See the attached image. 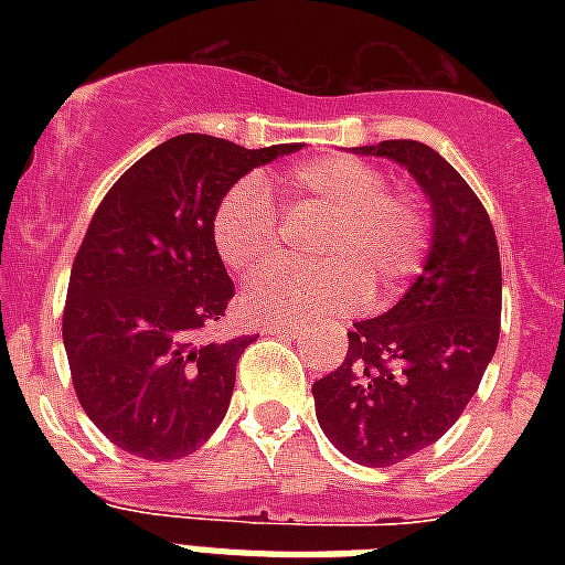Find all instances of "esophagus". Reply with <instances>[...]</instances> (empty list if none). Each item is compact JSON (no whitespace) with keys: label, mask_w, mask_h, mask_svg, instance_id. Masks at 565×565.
<instances>
[{"label":"esophagus","mask_w":565,"mask_h":565,"mask_svg":"<svg viewBox=\"0 0 565 565\" xmlns=\"http://www.w3.org/2000/svg\"><path fill=\"white\" fill-rule=\"evenodd\" d=\"M266 334H284V337H299L301 328L299 326H266Z\"/></svg>","instance_id":"1"}]
</instances>
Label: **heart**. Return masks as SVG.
<instances>
[{
	"mask_svg": "<svg viewBox=\"0 0 565 565\" xmlns=\"http://www.w3.org/2000/svg\"><path fill=\"white\" fill-rule=\"evenodd\" d=\"M284 195L322 213L326 231L313 243L322 264L278 266L243 296L260 322H305L345 313L361 299L386 305L419 275L430 243L428 213L416 195L386 190V175L349 154H328L292 167ZM213 246L237 275H255L278 257V213L255 175L231 184L211 220Z\"/></svg>",
	"mask_w": 565,
	"mask_h": 565,
	"instance_id": "obj_1",
	"label": "heart"
}]
</instances>
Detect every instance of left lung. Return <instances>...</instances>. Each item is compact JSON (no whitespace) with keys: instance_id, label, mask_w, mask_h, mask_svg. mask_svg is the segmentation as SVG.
Instances as JSON below:
<instances>
[{"instance_id":"obj_1","label":"left lung","mask_w":565,"mask_h":565,"mask_svg":"<svg viewBox=\"0 0 565 565\" xmlns=\"http://www.w3.org/2000/svg\"><path fill=\"white\" fill-rule=\"evenodd\" d=\"M402 163L428 195L422 275L384 317L354 322L345 361L313 381L319 428L361 466L434 446L478 393L501 331V260L490 213L463 175L416 140L361 146Z\"/></svg>"}]
</instances>
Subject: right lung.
Wrapping results in <instances>:
<instances>
[{
	"label": "right lung",
	"mask_w": 565,
	"mask_h": 565,
	"mask_svg": "<svg viewBox=\"0 0 565 565\" xmlns=\"http://www.w3.org/2000/svg\"><path fill=\"white\" fill-rule=\"evenodd\" d=\"M299 149L179 135L128 167L93 213L70 273L64 349L84 413L128 455L179 460L220 428L255 337L204 340L234 299L213 211L246 172Z\"/></svg>",
	"instance_id": "1"
}]
</instances>
